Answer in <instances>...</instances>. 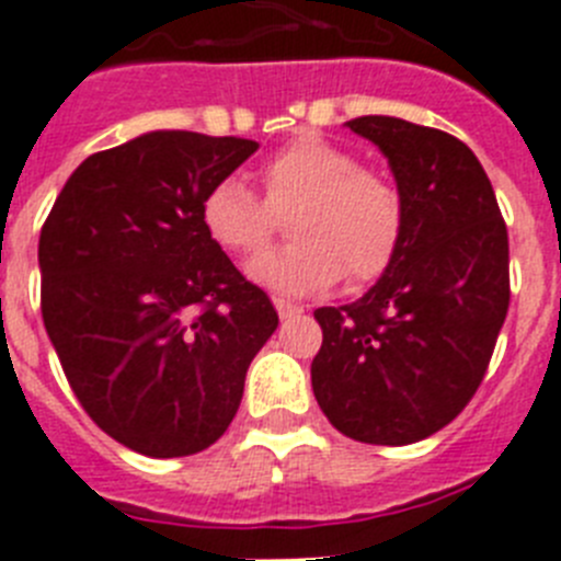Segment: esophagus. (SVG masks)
Masks as SVG:
<instances>
[{
	"label": "esophagus",
	"instance_id": "obj_1",
	"mask_svg": "<svg viewBox=\"0 0 561 561\" xmlns=\"http://www.w3.org/2000/svg\"><path fill=\"white\" fill-rule=\"evenodd\" d=\"M275 309H277V314H280V320H289V317L304 314V306L289 304V300H280V297H275Z\"/></svg>",
	"mask_w": 561,
	"mask_h": 561
}]
</instances>
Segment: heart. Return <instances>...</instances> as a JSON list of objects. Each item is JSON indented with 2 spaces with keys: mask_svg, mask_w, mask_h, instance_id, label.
<instances>
[{
  "mask_svg": "<svg viewBox=\"0 0 561 561\" xmlns=\"http://www.w3.org/2000/svg\"><path fill=\"white\" fill-rule=\"evenodd\" d=\"M264 202L236 176L205 193L199 219L207 238L232 255H257L275 236V213H286L295 241L252 261L257 284L284 295L374 284L390 270L404 241L408 207L390 180L365 171L354 153L300 134L261 165Z\"/></svg>",
  "mask_w": 561,
  "mask_h": 561,
  "instance_id": "heart-1",
  "label": "heart"
}]
</instances>
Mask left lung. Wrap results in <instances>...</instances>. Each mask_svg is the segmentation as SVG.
<instances>
[{
    "instance_id": "1",
    "label": "left lung",
    "mask_w": 561,
    "mask_h": 561,
    "mask_svg": "<svg viewBox=\"0 0 561 561\" xmlns=\"http://www.w3.org/2000/svg\"><path fill=\"white\" fill-rule=\"evenodd\" d=\"M408 225L390 270L351 306H323L311 388L348 438L404 447L447 427L483 381L508 311V230L472 148L440 128L368 114Z\"/></svg>"
}]
</instances>
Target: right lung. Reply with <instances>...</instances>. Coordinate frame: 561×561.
<instances>
[{
  "mask_svg": "<svg viewBox=\"0 0 561 561\" xmlns=\"http://www.w3.org/2000/svg\"><path fill=\"white\" fill-rule=\"evenodd\" d=\"M255 151L244 137L142 134L87 157L42 227V317L69 388L148 458L216 444L277 329L266 291L199 219L205 193Z\"/></svg>",
  "mask_w": 561,
  "mask_h": 561,
  "instance_id": "right-lung-1",
  "label": "right lung"
}]
</instances>
